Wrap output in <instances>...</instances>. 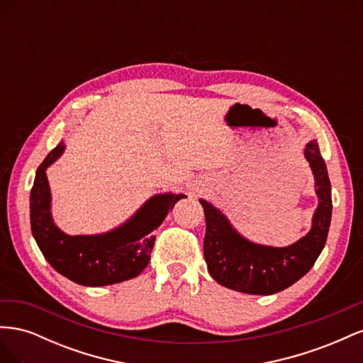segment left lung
<instances>
[{"label": "left lung", "mask_w": 363, "mask_h": 363, "mask_svg": "<svg viewBox=\"0 0 363 363\" xmlns=\"http://www.w3.org/2000/svg\"><path fill=\"white\" fill-rule=\"evenodd\" d=\"M304 156L315 175L320 204L311 232L289 247L274 248L250 242L218 208L200 200L206 216L204 259L208 272L219 284L244 294L271 295L289 288L313 267L330 227L332 188L316 140L306 145Z\"/></svg>", "instance_id": "obj_1"}]
</instances>
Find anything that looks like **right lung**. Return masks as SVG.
I'll list each match as a JSON object with an SVG mask.
<instances>
[{
    "instance_id": "1",
    "label": "right lung",
    "mask_w": 363,
    "mask_h": 363,
    "mask_svg": "<svg viewBox=\"0 0 363 363\" xmlns=\"http://www.w3.org/2000/svg\"><path fill=\"white\" fill-rule=\"evenodd\" d=\"M65 150L54 148L36 171L30 192V224L43 257L62 276L83 286H106L130 280L145 269L156 236L152 232L184 195H155L125 224L103 235L69 236L52 223L45 169Z\"/></svg>"
}]
</instances>
